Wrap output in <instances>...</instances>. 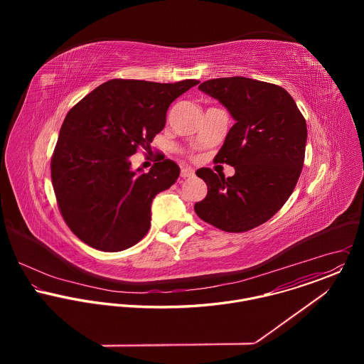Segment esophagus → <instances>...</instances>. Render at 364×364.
I'll return each instance as SVG.
<instances>
[{"mask_svg": "<svg viewBox=\"0 0 364 364\" xmlns=\"http://www.w3.org/2000/svg\"><path fill=\"white\" fill-rule=\"evenodd\" d=\"M193 175H195V171L191 169V168H182V169H181V176H182V178H191V176H193Z\"/></svg>", "mask_w": 364, "mask_h": 364, "instance_id": "obj_1", "label": "esophagus"}]
</instances>
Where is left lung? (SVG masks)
<instances>
[{
    "label": "left lung",
    "instance_id": "1",
    "mask_svg": "<svg viewBox=\"0 0 364 364\" xmlns=\"http://www.w3.org/2000/svg\"><path fill=\"white\" fill-rule=\"evenodd\" d=\"M199 90L224 105L235 120L215 156L234 166V176L210 168L196 175L208 195L196 214L227 232H245L272 218L293 193L307 143L306 119L279 85L245 77L214 78Z\"/></svg>",
    "mask_w": 364,
    "mask_h": 364
}]
</instances>
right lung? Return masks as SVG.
I'll return each instance as SVG.
<instances>
[{
    "label": "right lung",
    "instance_id": "1",
    "mask_svg": "<svg viewBox=\"0 0 364 364\" xmlns=\"http://www.w3.org/2000/svg\"><path fill=\"white\" fill-rule=\"evenodd\" d=\"M198 84L110 80L70 109L50 168L60 213L82 242L117 252L149 232L153 199L181 171L171 159L158 161L146 173L133 171L130 156L139 147L151 149L169 105Z\"/></svg>",
    "mask_w": 364,
    "mask_h": 364
}]
</instances>
